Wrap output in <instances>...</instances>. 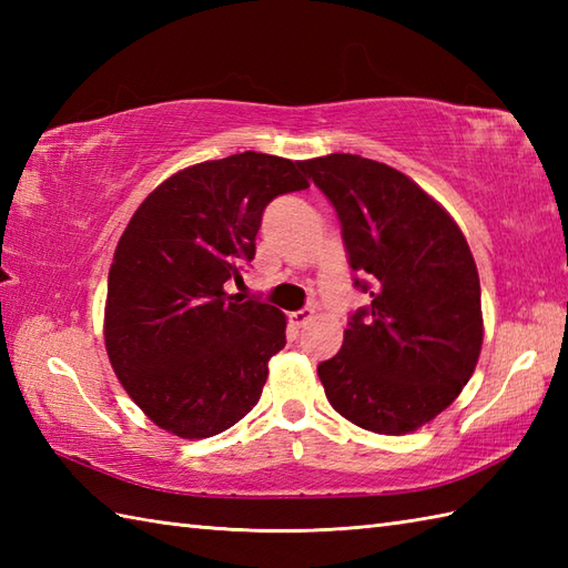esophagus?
<instances>
[{
    "label": "esophagus",
    "mask_w": 568,
    "mask_h": 568,
    "mask_svg": "<svg viewBox=\"0 0 568 568\" xmlns=\"http://www.w3.org/2000/svg\"><path fill=\"white\" fill-rule=\"evenodd\" d=\"M312 317H315V310L312 307H305V310H297L291 315V322L295 324V327H305L307 322H312Z\"/></svg>",
    "instance_id": "esophagus-1"
}]
</instances>
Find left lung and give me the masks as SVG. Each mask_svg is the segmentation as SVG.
<instances>
[{"instance_id":"left-lung-1","label":"left lung","mask_w":568,"mask_h":568,"mask_svg":"<svg viewBox=\"0 0 568 568\" xmlns=\"http://www.w3.org/2000/svg\"><path fill=\"white\" fill-rule=\"evenodd\" d=\"M300 171L334 204L354 285L371 305L317 366L332 407L376 434H409L449 407L484 346L480 281L454 216L395 168L332 153Z\"/></svg>"}]
</instances>
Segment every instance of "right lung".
Instances as JSON below:
<instances>
[{"label": "right lung", "mask_w": 568, "mask_h": 568, "mask_svg": "<svg viewBox=\"0 0 568 568\" xmlns=\"http://www.w3.org/2000/svg\"><path fill=\"white\" fill-rule=\"evenodd\" d=\"M305 187L297 163L244 151L178 171L139 204L106 281L104 346L153 425L204 439L258 403L287 322L224 283L256 253L265 204Z\"/></svg>", "instance_id": "add662e5"}]
</instances>
